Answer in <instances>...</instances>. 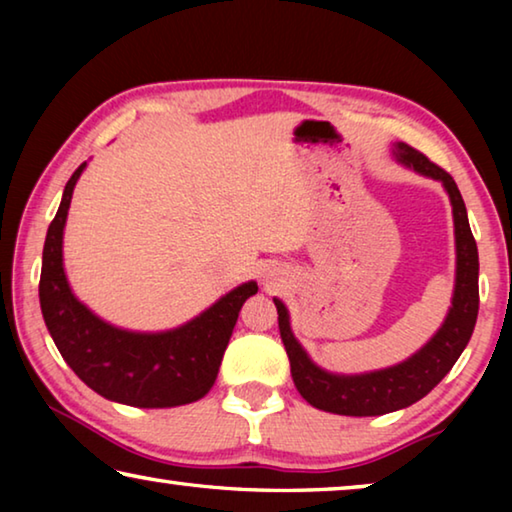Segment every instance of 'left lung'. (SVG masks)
Returning a JSON list of instances; mask_svg holds the SVG:
<instances>
[{"mask_svg":"<svg viewBox=\"0 0 512 512\" xmlns=\"http://www.w3.org/2000/svg\"><path fill=\"white\" fill-rule=\"evenodd\" d=\"M397 158L422 176L440 180L452 201L456 228V289L452 309L438 334L400 366L345 377L320 370L307 357L291 332L287 307L275 298L277 325H280L284 350L289 354L293 384L298 393L320 411L339 415H384L411 406L443 381L474 332L476 314H479V250H476L470 221H467L463 196L454 178L413 146L404 142L397 144Z\"/></svg>","mask_w":512,"mask_h":512,"instance_id":"1","label":"left lung"}]
</instances>
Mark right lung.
<instances>
[{
  "instance_id": "add662e5",
  "label": "right lung",
  "mask_w": 512,
  "mask_h": 512,
  "mask_svg": "<svg viewBox=\"0 0 512 512\" xmlns=\"http://www.w3.org/2000/svg\"><path fill=\"white\" fill-rule=\"evenodd\" d=\"M83 169L85 162L67 180L42 250L40 309L51 339L67 366L106 400L140 409L201 400L214 386L239 309L255 296L257 284H241L171 332L137 334L103 323L74 298L63 271V228Z\"/></svg>"
}]
</instances>
